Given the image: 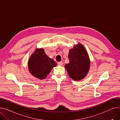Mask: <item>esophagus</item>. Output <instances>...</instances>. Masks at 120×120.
<instances>
[{
    "label": "esophagus",
    "instance_id": "1",
    "mask_svg": "<svg viewBox=\"0 0 120 120\" xmlns=\"http://www.w3.org/2000/svg\"><path fill=\"white\" fill-rule=\"evenodd\" d=\"M57 64H58V65L59 66H61L63 65V62L61 61V62H58Z\"/></svg>",
    "mask_w": 120,
    "mask_h": 120
}]
</instances>
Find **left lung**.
I'll return each mask as SVG.
<instances>
[{
  "label": "left lung",
  "instance_id": "obj_1",
  "mask_svg": "<svg viewBox=\"0 0 120 120\" xmlns=\"http://www.w3.org/2000/svg\"><path fill=\"white\" fill-rule=\"evenodd\" d=\"M69 63L65 66L68 75L72 80L80 81L86 77L89 71L90 61L84 46L80 43L69 50Z\"/></svg>",
  "mask_w": 120,
  "mask_h": 120
}]
</instances>
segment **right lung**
<instances>
[{
    "mask_svg": "<svg viewBox=\"0 0 120 120\" xmlns=\"http://www.w3.org/2000/svg\"><path fill=\"white\" fill-rule=\"evenodd\" d=\"M56 63L45 53L43 48L36 49L28 60V66L30 73L36 78L45 79Z\"/></svg>",
    "mask_w": 120,
    "mask_h": 120,
    "instance_id": "add662e5",
    "label": "right lung"
}]
</instances>
